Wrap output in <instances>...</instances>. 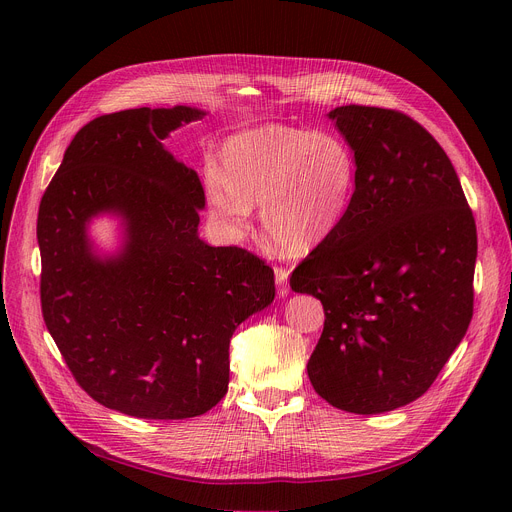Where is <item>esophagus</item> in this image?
Masks as SVG:
<instances>
[{
    "mask_svg": "<svg viewBox=\"0 0 512 512\" xmlns=\"http://www.w3.org/2000/svg\"><path fill=\"white\" fill-rule=\"evenodd\" d=\"M275 285H277V294L281 298H285L289 294V283H287V277H289V271L283 269V267H275Z\"/></svg>",
    "mask_w": 512,
    "mask_h": 512,
    "instance_id": "1",
    "label": "esophagus"
}]
</instances>
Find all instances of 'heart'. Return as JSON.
<instances>
[{
    "label": "heart",
    "mask_w": 512,
    "mask_h": 512,
    "mask_svg": "<svg viewBox=\"0 0 512 512\" xmlns=\"http://www.w3.org/2000/svg\"><path fill=\"white\" fill-rule=\"evenodd\" d=\"M356 184L350 145L328 131L265 125L233 135L223 174L208 172L206 204L227 237L243 239L253 206L269 239L291 253L324 243L340 225Z\"/></svg>",
    "instance_id": "b5f03b06"
}]
</instances>
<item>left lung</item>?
I'll return each mask as SVG.
<instances>
[{
    "instance_id": "8db88e82",
    "label": "left lung",
    "mask_w": 512,
    "mask_h": 512,
    "mask_svg": "<svg viewBox=\"0 0 512 512\" xmlns=\"http://www.w3.org/2000/svg\"><path fill=\"white\" fill-rule=\"evenodd\" d=\"M356 160L336 231L289 277L324 306L308 360L332 407L375 415L419 399L462 342L474 312L476 223L433 135L395 109L328 113Z\"/></svg>"
}]
</instances>
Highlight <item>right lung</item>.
<instances>
[{"label":"right lung","instance_id":"right-lung-1","mask_svg":"<svg viewBox=\"0 0 512 512\" xmlns=\"http://www.w3.org/2000/svg\"><path fill=\"white\" fill-rule=\"evenodd\" d=\"M192 107L127 109L79 129L38 210L42 316L66 367L97 403L141 419H186L229 389L233 332L275 298L273 269L198 237V174L164 148ZM124 218L99 258L90 218Z\"/></svg>","mask_w":512,"mask_h":512}]
</instances>
